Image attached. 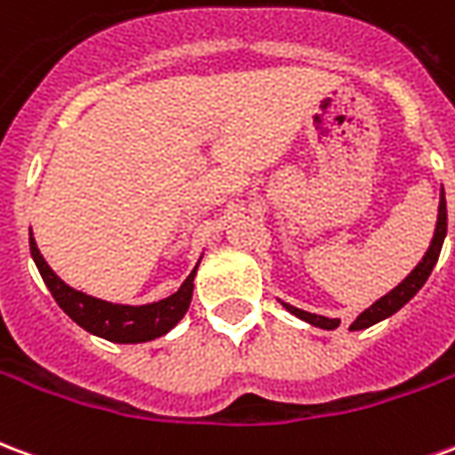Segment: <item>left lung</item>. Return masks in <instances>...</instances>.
Listing matches in <instances>:
<instances>
[{
	"label": "left lung",
	"mask_w": 455,
	"mask_h": 455,
	"mask_svg": "<svg viewBox=\"0 0 455 455\" xmlns=\"http://www.w3.org/2000/svg\"><path fill=\"white\" fill-rule=\"evenodd\" d=\"M446 227H449V217H446V197H443V188H441V202H439V217H436V228H434V238H431L429 248H427V253L421 258L417 267L411 270L410 275L402 280L400 285L392 287L387 295H382L378 302H372L365 312H363L355 322L351 324V331H361V329H368V326L378 324L382 319H387L392 316L395 312H400L402 307L410 302L411 297L419 292L424 283L429 280L431 270L436 266V260H439V253H441V246H443V238H446ZM290 315H295L297 319H302L307 324L312 326H319V329H326V331H331L336 326L341 324L339 319H329V316H322V315H312V312H305V309H297V307L287 305L283 302Z\"/></svg>",
	"instance_id": "left-lung-1"
}]
</instances>
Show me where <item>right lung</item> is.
Wrapping results in <instances>:
<instances>
[{
    "mask_svg": "<svg viewBox=\"0 0 455 455\" xmlns=\"http://www.w3.org/2000/svg\"><path fill=\"white\" fill-rule=\"evenodd\" d=\"M28 246H31V258H34L38 273L44 277L45 287L51 290V295L63 309L65 315L73 319L75 324H80L84 331L107 339L114 343H143L153 341L158 336L168 334L172 326L178 324L185 316L192 302V290H195V275H197V266L189 273L188 280L180 285L178 292H172L165 299L150 302V305H114L100 297L84 295L80 290H75L60 277L55 275L51 266L45 263L41 251L36 246L34 234L28 236ZM202 260V258H199Z\"/></svg>",
    "mask_w": 455,
    "mask_h": 455,
    "instance_id": "add662e5",
    "label": "right lung"
}]
</instances>
